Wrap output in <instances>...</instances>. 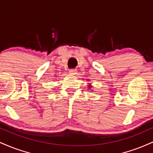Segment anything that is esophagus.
Returning a JSON list of instances; mask_svg holds the SVG:
<instances>
[{
    "label": "esophagus",
    "instance_id": "esophagus-1",
    "mask_svg": "<svg viewBox=\"0 0 153 153\" xmlns=\"http://www.w3.org/2000/svg\"><path fill=\"white\" fill-rule=\"evenodd\" d=\"M69 73L71 75H75L77 73V71L75 69H71V70H70V71H69Z\"/></svg>",
    "mask_w": 153,
    "mask_h": 153
}]
</instances>
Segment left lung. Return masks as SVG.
<instances>
[{
    "label": "left lung",
    "instance_id": "obj_1",
    "mask_svg": "<svg viewBox=\"0 0 153 153\" xmlns=\"http://www.w3.org/2000/svg\"><path fill=\"white\" fill-rule=\"evenodd\" d=\"M89 87H91V86H89Z\"/></svg>",
    "mask_w": 153,
    "mask_h": 153
}]
</instances>
